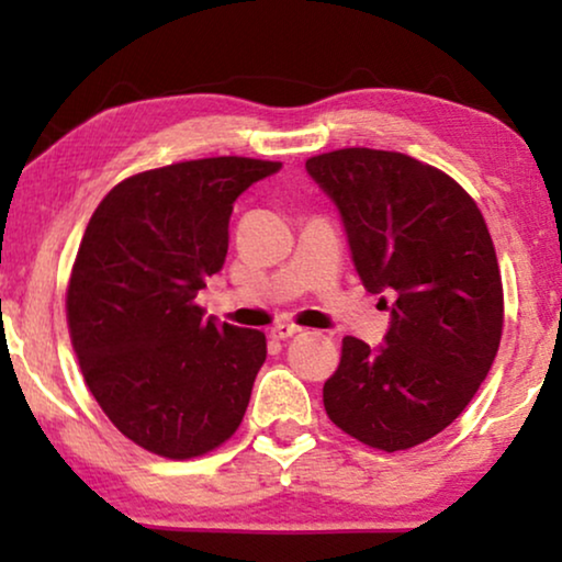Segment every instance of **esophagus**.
Wrapping results in <instances>:
<instances>
[{
	"label": "esophagus",
	"instance_id": "obj_1",
	"mask_svg": "<svg viewBox=\"0 0 562 562\" xmlns=\"http://www.w3.org/2000/svg\"><path fill=\"white\" fill-rule=\"evenodd\" d=\"M296 333H302V327H296V325H276L271 329V337H273V340H289V337H294Z\"/></svg>",
	"mask_w": 562,
	"mask_h": 562
}]
</instances>
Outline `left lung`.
I'll return each instance as SVG.
<instances>
[{
	"label": "left lung",
	"mask_w": 562,
	"mask_h": 562,
	"mask_svg": "<svg viewBox=\"0 0 562 562\" xmlns=\"http://www.w3.org/2000/svg\"><path fill=\"white\" fill-rule=\"evenodd\" d=\"M306 173L340 212L363 286L391 312L379 348L342 340L322 391L327 417L371 448H414L458 419L496 358L504 294L488 227L448 173L404 153H322Z\"/></svg>",
	"instance_id": "left-lung-1"
}]
</instances>
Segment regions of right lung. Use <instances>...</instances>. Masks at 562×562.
I'll list each match as a JSON object with an SVG mask.
<instances>
[{"instance_id":"obj_1","label":"right lung","mask_w":562,"mask_h":562,"mask_svg":"<svg viewBox=\"0 0 562 562\" xmlns=\"http://www.w3.org/2000/svg\"><path fill=\"white\" fill-rule=\"evenodd\" d=\"M279 171L187 160L130 176L91 214L66 296L71 342L102 412L156 456H204L248 409L266 335L204 317L196 294L225 266L235 199Z\"/></svg>"}]
</instances>
